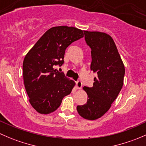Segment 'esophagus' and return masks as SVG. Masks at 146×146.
Returning <instances> with one entry per match:
<instances>
[{
	"label": "esophagus",
	"instance_id": "34e87169",
	"mask_svg": "<svg viewBox=\"0 0 146 146\" xmlns=\"http://www.w3.org/2000/svg\"><path fill=\"white\" fill-rule=\"evenodd\" d=\"M76 86H77L78 89H81L82 88V82L80 80H78L76 82Z\"/></svg>",
	"mask_w": 146,
	"mask_h": 146
}]
</instances>
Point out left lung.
I'll list each match as a JSON object with an SVG mask.
<instances>
[{"label":"left lung","mask_w":146,"mask_h":146,"mask_svg":"<svg viewBox=\"0 0 146 146\" xmlns=\"http://www.w3.org/2000/svg\"><path fill=\"white\" fill-rule=\"evenodd\" d=\"M87 44L91 48V70L98 76L92 88L83 87L88 95L86 104L77 106L84 119L95 120L111 107L121 90L125 68L114 40L107 34L84 31Z\"/></svg>","instance_id":"8db88e82"}]
</instances>
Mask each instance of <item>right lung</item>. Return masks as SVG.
<instances>
[{"label":"right lung","instance_id":"right-lung-1","mask_svg":"<svg viewBox=\"0 0 146 146\" xmlns=\"http://www.w3.org/2000/svg\"><path fill=\"white\" fill-rule=\"evenodd\" d=\"M83 35L82 30L76 27H51L25 57V87L29 102L37 112L48 114L56 111L63 98L71 92L75 82L54 69V66H62L66 48Z\"/></svg>","mask_w":146,"mask_h":146}]
</instances>
